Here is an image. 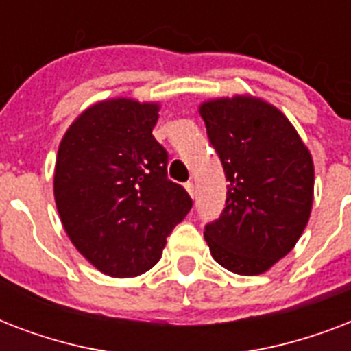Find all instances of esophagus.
Masks as SVG:
<instances>
[{"mask_svg": "<svg viewBox=\"0 0 351 351\" xmlns=\"http://www.w3.org/2000/svg\"><path fill=\"white\" fill-rule=\"evenodd\" d=\"M186 189H187V193L191 195V197H195V195H197V189H195V184H193L191 180L186 182Z\"/></svg>", "mask_w": 351, "mask_h": 351, "instance_id": "1", "label": "esophagus"}]
</instances>
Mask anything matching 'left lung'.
<instances>
[{
	"label": "left lung",
	"instance_id": "obj_1",
	"mask_svg": "<svg viewBox=\"0 0 351 351\" xmlns=\"http://www.w3.org/2000/svg\"><path fill=\"white\" fill-rule=\"evenodd\" d=\"M200 114L224 167L226 208L204 237L220 266L258 275L293 250L313 204V162L293 125L266 101L234 96Z\"/></svg>",
	"mask_w": 351,
	"mask_h": 351
}]
</instances>
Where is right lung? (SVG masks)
Returning a JSON list of instances; mask_svg holds the SVG:
<instances>
[{
  "mask_svg": "<svg viewBox=\"0 0 351 351\" xmlns=\"http://www.w3.org/2000/svg\"><path fill=\"white\" fill-rule=\"evenodd\" d=\"M156 104L117 98L76 118L58 149L54 198L76 250L101 273L136 277L156 264L193 200L167 178L153 136Z\"/></svg>",
  "mask_w": 351,
  "mask_h": 351,
  "instance_id": "1",
  "label": "right lung"
}]
</instances>
